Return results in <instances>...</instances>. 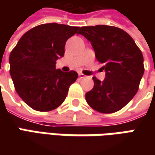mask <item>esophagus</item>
Here are the masks:
<instances>
[{
    "label": "esophagus",
    "mask_w": 155,
    "mask_h": 155,
    "mask_svg": "<svg viewBox=\"0 0 155 155\" xmlns=\"http://www.w3.org/2000/svg\"><path fill=\"white\" fill-rule=\"evenodd\" d=\"M78 75H79V78H86V76L84 74H83V73H79Z\"/></svg>",
    "instance_id": "1"
}]
</instances>
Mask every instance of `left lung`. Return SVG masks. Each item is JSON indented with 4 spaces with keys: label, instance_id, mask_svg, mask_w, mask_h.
<instances>
[{
    "label": "left lung",
    "instance_id": "8db88e82",
    "mask_svg": "<svg viewBox=\"0 0 155 155\" xmlns=\"http://www.w3.org/2000/svg\"><path fill=\"white\" fill-rule=\"evenodd\" d=\"M78 34L92 45L106 71L104 81L93 77L94 87L85 94L88 104L100 113H114L138 91L144 73L143 55L132 37L121 28L106 25L82 27Z\"/></svg>",
    "mask_w": 155,
    "mask_h": 155
}]
</instances>
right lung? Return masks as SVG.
Here are the masks:
<instances>
[{"label": "right lung", "mask_w": 155, "mask_h": 155, "mask_svg": "<svg viewBox=\"0 0 155 155\" xmlns=\"http://www.w3.org/2000/svg\"><path fill=\"white\" fill-rule=\"evenodd\" d=\"M79 27L47 23L27 31L10 53V75L21 98L33 110L51 111L60 106L78 74L56 69L69 38Z\"/></svg>", "instance_id": "obj_1"}]
</instances>
